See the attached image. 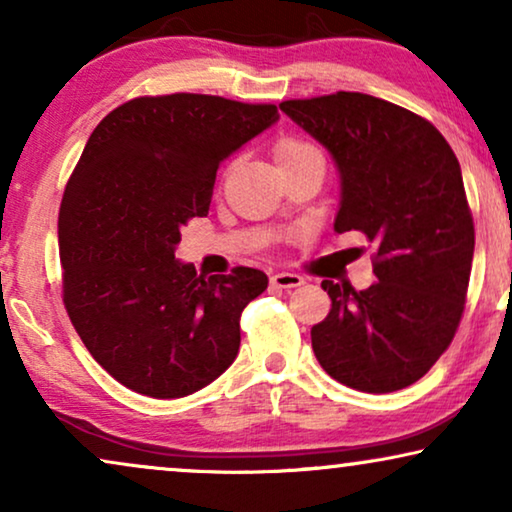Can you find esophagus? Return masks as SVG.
I'll use <instances>...</instances> for the list:
<instances>
[{
    "mask_svg": "<svg viewBox=\"0 0 512 512\" xmlns=\"http://www.w3.org/2000/svg\"><path fill=\"white\" fill-rule=\"evenodd\" d=\"M272 286H277V289H296L305 282L303 277L296 275V272H277V275H272Z\"/></svg>",
    "mask_w": 512,
    "mask_h": 512,
    "instance_id": "1",
    "label": "esophagus"
}]
</instances>
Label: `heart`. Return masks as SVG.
<instances>
[{
  "label": "heart",
  "mask_w": 512,
  "mask_h": 512,
  "mask_svg": "<svg viewBox=\"0 0 512 512\" xmlns=\"http://www.w3.org/2000/svg\"><path fill=\"white\" fill-rule=\"evenodd\" d=\"M314 151H317L314 146L300 142V139L286 137V139H279L275 151H272V156H275V163L279 167V165L291 163V160L303 158V156H307V153H314Z\"/></svg>",
  "instance_id": "heart-1"
}]
</instances>
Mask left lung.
Segmentation results:
<instances>
[{
  "label": "left lung",
  "instance_id": "1",
  "mask_svg": "<svg viewBox=\"0 0 512 512\" xmlns=\"http://www.w3.org/2000/svg\"><path fill=\"white\" fill-rule=\"evenodd\" d=\"M279 109L338 167L333 228L375 247L373 286L321 282L333 305L312 326L317 361L368 394L410 387L450 347L466 303L475 230L459 160L429 121L373 95L342 90Z\"/></svg>",
  "mask_w": 512,
  "mask_h": 512
}]
</instances>
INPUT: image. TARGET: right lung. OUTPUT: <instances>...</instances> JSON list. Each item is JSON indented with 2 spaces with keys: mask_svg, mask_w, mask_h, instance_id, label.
Listing matches in <instances>:
<instances>
[{
  "mask_svg": "<svg viewBox=\"0 0 512 512\" xmlns=\"http://www.w3.org/2000/svg\"><path fill=\"white\" fill-rule=\"evenodd\" d=\"M277 118L275 104L174 93L125 102L90 135L58 216L62 298L123 387L181 398L235 361L242 310L268 277H198L174 251L181 228L207 216L219 165Z\"/></svg>",
  "mask_w": 512,
  "mask_h": 512,
  "instance_id": "1",
  "label": "right lung"
}]
</instances>
